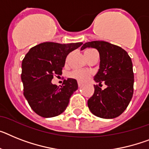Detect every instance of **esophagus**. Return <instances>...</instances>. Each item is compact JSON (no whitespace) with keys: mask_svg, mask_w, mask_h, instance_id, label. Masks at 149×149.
I'll use <instances>...</instances> for the list:
<instances>
[{"mask_svg":"<svg viewBox=\"0 0 149 149\" xmlns=\"http://www.w3.org/2000/svg\"><path fill=\"white\" fill-rule=\"evenodd\" d=\"M82 82H78V86L79 87H81V86H82Z\"/></svg>","mask_w":149,"mask_h":149,"instance_id":"34e87169","label":"esophagus"}]
</instances>
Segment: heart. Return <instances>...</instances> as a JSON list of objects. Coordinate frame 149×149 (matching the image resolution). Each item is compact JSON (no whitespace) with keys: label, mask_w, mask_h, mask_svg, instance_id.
Instances as JSON below:
<instances>
[{"label":"heart","mask_w":149,"mask_h":149,"mask_svg":"<svg viewBox=\"0 0 149 149\" xmlns=\"http://www.w3.org/2000/svg\"><path fill=\"white\" fill-rule=\"evenodd\" d=\"M94 51V50L88 49L85 51L84 55L86 57V58L87 59L91 54ZM69 77H70L72 79H74L76 80L79 81V82H84L86 81L87 79L88 78V77L90 76V72L88 70H79V69H76V70H73L71 72H69L68 74Z\"/></svg>","instance_id":"b5f03b06"}]
</instances>
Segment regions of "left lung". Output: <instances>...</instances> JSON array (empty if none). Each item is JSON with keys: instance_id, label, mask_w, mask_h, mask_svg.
I'll use <instances>...</instances> for the list:
<instances>
[{"instance_id": "1", "label": "left lung", "mask_w": 149, "mask_h": 149, "mask_svg": "<svg viewBox=\"0 0 149 149\" xmlns=\"http://www.w3.org/2000/svg\"><path fill=\"white\" fill-rule=\"evenodd\" d=\"M94 47L100 54V68L94 79L93 95L88 107L93 114L104 119L118 117L127 109L133 95L134 73L130 57L122 47L104 41L85 43L81 50ZM107 88L102 90L101 83Z\"/></svg>"}]
</instances>
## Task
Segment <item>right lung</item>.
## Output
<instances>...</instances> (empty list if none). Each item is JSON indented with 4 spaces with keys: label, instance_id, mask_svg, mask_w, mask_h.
Listing matches in <instances>:
<instances>
[{
    "label": "right lung",
    "instance_id": "add662e5",
    "mask_svg": "<svg viewBox=\"0 0 149 149\" xmlns=\"http://www.w3.org/2000/svg\"><path fill=\"white\" fill-rule=\"evenodd\" d=\"M82 45L44 42L32 47L22 60L23 95L31 108L41 117H53L63 113L78 88L74 79H65L61 87L52 84L51 80L62 74L67 56Z\"/></svg>",
    "mask_w": 149,
    "mask_h": 149
}]
</instances>
